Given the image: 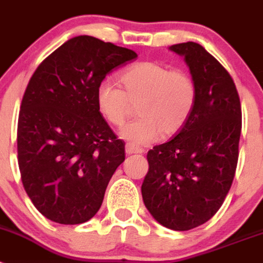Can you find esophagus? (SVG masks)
<instances>
[{"instance_id":"1","label":"esophagus","mask_w":263,"mask_h":263,"mask_svg":"<svg viewBox=\"0 0 263 263\" xmlns=\"http://www.w3.org/2000/svg\"><path fill=\"white\" fill-rule=\"evenodd\" d=\"M125 150H126V154H141L143 153V148L139 147V146L133 145V143H126L125 146Z\"/></svg>"}]
</instances>
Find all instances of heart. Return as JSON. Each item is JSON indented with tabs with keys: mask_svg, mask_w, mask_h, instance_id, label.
Instances as JSON below:
<instances>
[{
	"mask_svg": "<svg viewBox=\"0 0 263 263\" xmlns=\"http://www.w3.org/2000/svg\"><path fill=\"white\" fill-rule=\"evenodd\" d=\"M122 88L103 80L96 90L97 109L109 124L124 125L139 104V117L121 130L125 139L138 145L170 137L184 127L194 113L197 85L187 71L171 69L157 62L137 63L120 75Z\"/></svg>",
	"mask_w": 263,
	"mask_h": 263,
	"instance_id": "1",
	"label": "heart"
}]
</instances>
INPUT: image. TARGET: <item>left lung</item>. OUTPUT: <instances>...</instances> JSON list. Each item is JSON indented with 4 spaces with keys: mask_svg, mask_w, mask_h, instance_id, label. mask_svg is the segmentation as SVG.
Wrapping results in <instances>:
<instances>
[{
    "mask_svg": "<svg viewBox=\"0 0 263 263\" xmlns=\"http://www.w3.org/2000/svg\"><path fill=\"white\" fill-rule=\"evenodd\" d=\"M184 57L197 85L194 113L168 142L147 153L143 203L173 231L206 222L224 203L238 160L241 103L229 72L194 42L170 47Z\"/></svg>",
    "mask_w": 263,
    "mask_h": 263,
    "instance_id": "left-lung-1",
    "label": "left lung"
}]
</instances>
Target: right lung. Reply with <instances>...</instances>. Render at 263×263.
Returning <instances> with one entry per match:
<instances>
[{"mask_svg": "<svg viewBox=\"0 0 263 263\" xmlns=\"http://www.w3.org/2000/svg\"><path fill=\"white\" fill-rule=\"evenodd\" d=\"M136 58L132 50L80 35L32 73L18 117V166L25 191L51 221L83 224L103 204L125 160V142L97 109L96 90L106 73Z\"/></svg>", "mask_w": 263, "mask_h": 263, "instance_id": "right-lung-1", "label": "right lung"}]
</instances>
